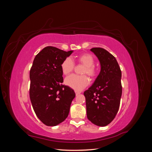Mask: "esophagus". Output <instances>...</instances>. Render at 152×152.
<instances>
[{"instance_id":"1","label":"esophagus","mask_w":152,"mask_h":152,"mask_svg":"<svg viewBox=\"0 0 152 152\" xmlns=\"http://www.w3.org/2000/svg\"><path fill=\"white\" fill-rule=\"evenodd\" d=\"M75 93L76 95H78V94H80V91H75Z\"/></svg>"}]
</instances>
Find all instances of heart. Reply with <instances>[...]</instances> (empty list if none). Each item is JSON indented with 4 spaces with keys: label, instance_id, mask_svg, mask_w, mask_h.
I'll use <instances>...</instances> for the list:
<instances>
[{
    "label": "heart",
    "instance_id": "obj_1",
    "mask_svg": "<svg viewBox=\"0 0 152 152\" xmlns=\"http://www.w3.org/2000/svg\"><path fill=\"white\" fill-rule=\"evenodd\" d=\"M77 62L84 65V68L82 72V75H72L66 77L65 80V84L75 91H81L89 84V79L87 75L93 79L98 73V70L94 65V59L89 53L80 54L77 58ZM75 63L70 58H65L61 64V69L64 75H68L73 71Z\"/></svg>",
    "mask_w": 152,
    "mask_h": 152
}]
</instances>
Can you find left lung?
<instances>
[{"instance_id": "8db88e82", "label": "left lung", "mask_w": 152, "mask_h": 152, "mask_svg": "<svg viewBox=\"0 0 152 152\" xmlns=\"http://www.w3.org/2000/svg\"><path fill=\"white\" fill-rule=\"evenodd\" d=\"M98 57L101 71L94 84L86 90L87 118L96 126H107L115 117L120 107L122 87L120 66L112 54L101 48L91 49Z\"/></svg>"}]
</instances>
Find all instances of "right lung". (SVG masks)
Wrapping results in <instances>:
<instances>
[{"label":"right lung","mask_w":152,"mask_h":152,"mask_svg":"<svg viewBox=\"0 0 152 152\" xmlns=\"http://www.w3.org/2000/svg\"><path fill=\"white\" fill-rule=\"evenodd\" d=\"M48 46L34 58L30 71V98L36 115L45 125L55 126L67 118L74 91L63 85L61 64L72 53Z\"/></svg>","instance_id":"add662e5"}]
</instances>
